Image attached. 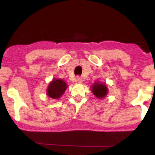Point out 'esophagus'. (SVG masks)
I'll list each match as a JSON object with an SVG mask.
<instances>
[{"mask_svg": "<svg viewBox=\"0 0 155 155\" xmlns=\"http://www.w3.org/2000/svg\"><path fill=\"white\" fill-rule=\"evenodd\" d=\"M76 81L79 82V83H81L82 82V78L81 77H80V76H78L77 78H76Z\"/></svg>", "mask_w": 155, "mask_h": 155, "instance_id": "34e87169", "label": "esophagus"}]
</instances>
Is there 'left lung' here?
I'll list each match as a JSON object with an SVG mask.
<instances>
[{"label":"left lung","instance_id":"8db88e82","mask_svg":"<svg viewBox=\"0 0 155 155\" xmlns=\"http://www.w3.org/2000/svg\"><path fill=\"white\" fill-rule=\"evenodd\" d=\"M92 92L97 98H104L107 94V87L105 84L97 82L92 86Z\"/></svg>","mask_w":155,"mask_h":155}]
</instances>
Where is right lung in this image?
Segmentation results:
<instances>
[{
    "label": "right lung",
    "instance_id": "1",
    "mask_svg": "<svg viewBox=\"0 0 155 155\" xmlns=\"http://www.w3.org/2000/svg\"><path fill=\"white\" fill-rule=\"evenodd\" d=\"M67 84L63 80L55 79L48 85L47 95L53 99H58L64 93Z\"/></svg>",
    "mask_w": 155,
    "mask_h": 155
}]
</instances>
